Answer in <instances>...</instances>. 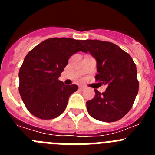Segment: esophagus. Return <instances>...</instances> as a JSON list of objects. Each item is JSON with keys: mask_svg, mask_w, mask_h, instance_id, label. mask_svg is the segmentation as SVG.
Segmentation results:
<instances>
[{"mask_svg": "<svg viewBox=\"0 0 155 155\" xmlns=\"http://www.w3.org/2000/svg\"><path fill=\"white\" fill-rule=\"evenodd\" d=\"M84 88H85V87H84V86H81V85L79 86V89L81 90V91H82V90H84Z\"/></svg>", "mask_w": 155, "mask_h": 155, "instance_id": "1", "label": "esophagus"}]
</instances>
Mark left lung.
<instances>
[{
    "mask_svg": "<svg viewBox=\"0 0 155 155\" xmlns=\"http://www.w3.org/2000/svg\"><path fill=\"white\" fill-rule=\"evenodd\" d=\"M85 53L97 61V81L107 85L102 94L86 102L90 116L99 121L115 122L132 108L139 89L136 64L132 57L113 42L97 39L83 41Z\"/></svg>",
    "mask_w": 155,
    "mask_h": 155,
    "instance_id": "1",
    "label": "left lung"
}]
</instances>
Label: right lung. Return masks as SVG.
I'll use <instances>...</instances> for the list:
<instances>
[{
    "mask_svg": "<svg viewBox=\"0 0 155 155\" xmlns=\"http://www.w3.org/2000/svg\"><path fill=\"white\" fill-rule=\"evenodd\" d=\"M79 51H85L81 40L51 38L40 42L25 57L19 70L18 90L30 113L51 120L64 113L69 97L78 87L65 85L58 78L70 57Z\"/></svg>",
    "mask_w": 155,
    "mask_h": 155,
    "instance_id": "right-lung-1",
    "label": "right lung"
}]
</instances>
